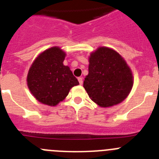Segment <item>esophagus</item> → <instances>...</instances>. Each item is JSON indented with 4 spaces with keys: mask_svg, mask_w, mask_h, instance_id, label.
Returning <instances> with one entry per match:
<instances>
[{
    "mask_svg": "<svg viewBox=\"0 0 159 159\" xmlns=\"http://www.w3.org/2000/svg\"><path fill=\"white\" fill-rule=\"evenodd\" d=\"M78 80H79V83H80V84H83V78H82V77H79Z\"/></svg>",
    "mask_w": 159,
    "mask_h": 159,
    "instance_id": "34e87169",
    "label": "esophagus"
}]
</instances>
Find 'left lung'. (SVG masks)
Here are the masks:
<instances>
[{
    "instance_id": "1",
    "label": "left lung",
    "mask_w": 159,
    "mask_h": 159,
    "mask_svg": "<svg viewBox=\"0 0 159 159\" xmlns=\"http://www.w3.org/2000/svg\"><path fill=\"white\" fill-rule=\"evenodd\" d=\"M133 84L131 70L118 53L108 47H100L91 54L84 88L98 105L109 107L123 101Z\"/></svg>"
}]
</instances>
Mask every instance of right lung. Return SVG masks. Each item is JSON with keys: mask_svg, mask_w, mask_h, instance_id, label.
<instances>
[{"mask_svg": "<svg viewBox=\"0 0 159 159\" xmlns=\"http://www.w3.org/2000/svg\"><path fill=\"white\" fill-rule=\"evenodd\" d=\"M65 54L51 47L37 57L27 75L30 91L39 102L55 106L64 100L70 89L79 84L72 71L63 63Z\"/></svg>", "mask_w": 159, "mask_h": 159, "instance_id": "add662e5", "label": "right lung"}]
</instances>
